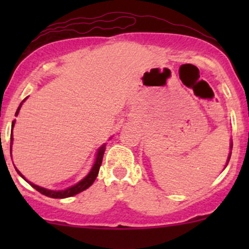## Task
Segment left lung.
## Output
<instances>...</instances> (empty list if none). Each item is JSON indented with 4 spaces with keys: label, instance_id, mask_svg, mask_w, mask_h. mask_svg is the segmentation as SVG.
<instances>
[{
    "label": "left lung",
    "instance_id": "8db88e82",
    "mask_svg": "<svg viewBox=\"0 0 249 249\" xmlns=\"http://www.w3.org/2000/svg\"><path fill=\"white\" fill-rule=\"evenodd\" d=\"M232 147H233V144H232V142H231V150H232ZM230 159H231V153H230V156H228V160H227V164H228V161H230Z\"/></svg>",
    "mask_w": 249,
    "mask_h": 249
}]
</instances>
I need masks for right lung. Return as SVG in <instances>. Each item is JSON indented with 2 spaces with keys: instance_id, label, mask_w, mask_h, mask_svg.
<instances>
[{
  "instance_id": "1",
  "label": "right lung",
  "mask_w": 249,
  "mask_h": 249,
  "mask_svg": "<svg viewBox=\"0 0 249 249\" xmlns=\"http://www.w3.org/2000/svg\"><path fill=\"white\" fill-rule=\"evenodd\" d=\"M24 101H25V99H24ZM24 101H23V102H24ZM23 102H22V103H23ZM22 103H21V104H19L18 108H17L16 115H15V116L18 115V111H19V108H21ZM14 125H15V121L13 122V125H11V127H14ZM10 142H11L10 144H13V134H11ZM10 148H11V145H10ZM104 152H105V145H103V146L98 150V153H97L96 161H95V164H93L92 168H91L90 173H89L88 176L85 177L84 179L81 180V181H79L78 184L73 185V186H71V187H69V188H67V190H63V191H51V190H47V188H43V187L37 186V185L33 184V182L28 181V180L25 179L23 176H22V173L19 172L18 170H16V171H17V173H18L19 176H21L22 178H23V179L25 180V181L29 182V184L31 185V186H33L34 188H35L36 191H38L39 193L44 194V196H49V198H53V199L69 198V196H76V194H78V193L83 192V191L87 190V188H89V187L91 186V185L93 184V181H95V180H96L97 176H98L99 167H101V165H102V161H103V156H104Z\"/></svg>"
}]
</instances>
